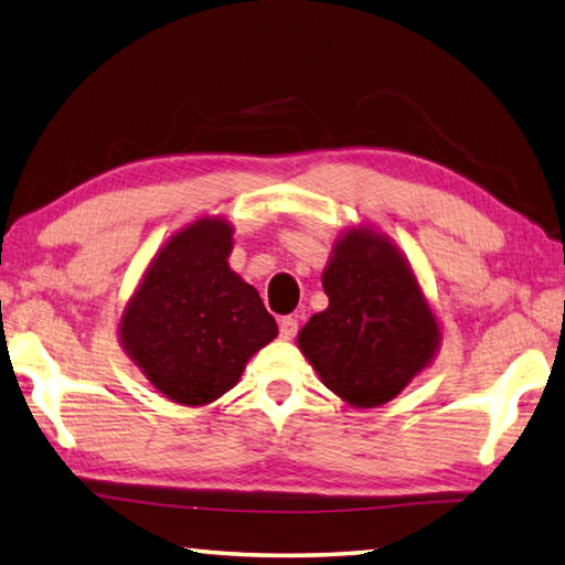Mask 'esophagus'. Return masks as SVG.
Returning a JSON list of instances; mask_svg holds the SVG:
<instances>
[{
  "mask_svg": "<svg viewBox=\"0 0 565 565\" xmlns=\"http://www.w3.org/2000/svg\"><path fill=\"white\" fill-rule=\"evenodd\" d=\"M297 333V319L295 317H282L280 319V337L282 339H292Z\"/></svg>",
  "mask_w": 565,
  "mask_h": 565,
  "instance_id": "esophagus-1",
  "label": "esophagus"
}]
</instances>
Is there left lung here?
<instances>
[{
    "label": "left lung",
    "instance_id": "1",
    "mask_svg": "<svg viewBox=\"0 0 565 565\" xmlns=\"http://www.w3.org/2000/svg\"><path fill=\"white\" fill-rule=\"evenodd\" d=\"M321 285L329 307L297 333L299 351L351 407L395 399L441 343L407 258L385 234L355 226L333 246Z\"/></svg>",
    "mask_w": 565,
    "mask_h": 565
}]
</instances>
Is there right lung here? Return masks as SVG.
I'll return each instance as SVG.
<instances>
[{"instance_id":"obj_1","label":"right lung","mask_w":565,"mask_h":565,"mask_svg":"<svg viewBox=\"0 0 565 565\" xmlns=\"http://www.w3.org/2000/svg\"><path fill=\"white\" fill-rule=\"evenodd\" d=\"M234 226L202 216L156 253L119 321L126 355L168 399L202 407L228 393L278 337L258 290L228 268Z\"/></svg>"}]
</instances>
